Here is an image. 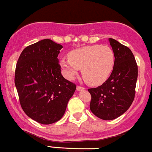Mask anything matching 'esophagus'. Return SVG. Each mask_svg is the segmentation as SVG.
I'll return each mask as SVG.
<instances>
[{"label":"esophagus","mask_w":152,"mask_h":152,"mask_svg":"<svg viewBox=\"0 0 152 152\" xmlns=\"http://www.w3.org/2000/svg\"><path fill=\"white\" fill-rule=\"evenodd\" d=\"M86 88L83 87H81V86H77V90L78 91H83V90H85Z\"/></svg>","instance_id":"1"}]
</instances>
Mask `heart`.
Here are the masks:
<instances>
[{"label": "heart", "mask_w": 152, "mask_h": 152, "mask_svg": "<svg viewBox=\"0 0 152 152\" xmlns=\"http://www.w3.org/2000/svg\"><path fill=\"white\" fill-rule=\"evenodd\" d=\"M68 58L60 60L64 76L73 80L82 69L85 80L91 86H99L111 75L115 66V54L107 45H90L69 53Z\"/></svg>", "instance_id": "heart-1"}]
</instances>
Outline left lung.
Returning <instances> with one entry per match:
<instances>
[{
  "mask_svg": "<svg viewBox=\"0 0 152 152\" xmlns=\"http://www.w3.org/2000/svg\"><path fill=\"white\" fill-rule=\"evenodd\" d=\"M109 41L115 54L112 74L101 86L88 89L91 111L104 120H115L131 106L138 78V66L130 48L115 39Z\"/></svg>",
  "mask_w": 152,
  "mask_h": 152,
  "instance_id": "obj_1",
  "label": "left lung"
}]
</instances>
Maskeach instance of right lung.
<instances>
[{
	"label": "right lung",
	"instance_id": "right-lung-1",
	"mask_svg": "<svg viewBox=\"0 0 152 152\" xmlns=\"http://www.w3.org/2000/svg\"><path fill=\"white\" fill-rule=\"evenodd\" d=\"M63 46L44 39L26 47L18 59L14 83L25 114L40 124L49 125L64 115L76 90L61 73L58 55Z\"/></svg>",
	"mask_w": 152,
	"mask_h": 152
}]
</instances>
